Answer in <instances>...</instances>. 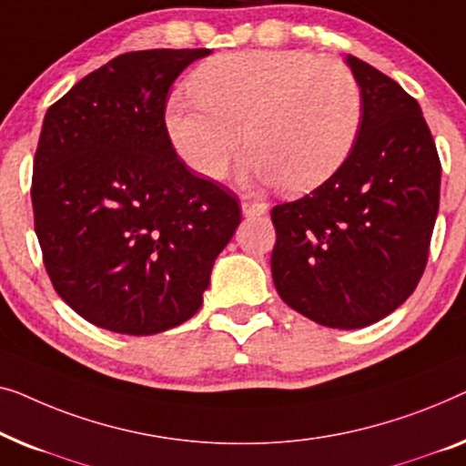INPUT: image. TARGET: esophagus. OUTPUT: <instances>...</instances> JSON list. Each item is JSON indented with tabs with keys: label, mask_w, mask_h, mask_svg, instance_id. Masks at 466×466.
Masks as SVG:
<instances>
[{
	"label": "esophagus",
	"mask_w": 466,
	"mask_h": 466,
	"mask_svg": "<svg viewBox=\"0 0 466 466\" xmlns=\"http://www.w3.org/2000/svg\"><path fill=\"white\" fill-rule=\"evenodd\" d=\"M268 211L266 202H255V200H242V215L245 218H258Z\"/></svg>",
	"instance_id": "esophagus-1"
}]
</instances>
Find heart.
Masks as SVG:
<instances>
[{
	"label": "heart",
	"instance_id": "heart-1",
	"mask_svg": "<svg viewBox=\"0 0 466 466\" xmlns=\"http://www.w3.org/2000/svg\"><path fill=\"white\" fill-rule=\"evenodd\" d=\"M192 90L170 96L165 122L183 162L211 179L226 173L247 139V181L312 192L346 165L361 135L355 74L308 50L215 56L196 71Z\"/></svg>",
	"mask_w": 466,
	"mask_h": 466
}]
</instances>
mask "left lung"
<instances>
[{"label": "left lung", "instance_id": "8db88e82", "mask_svg": "<svg viewBox=\"0 0 466 466\" xmlns=\"http://www.w3.org/2000/svg\"><path fill=\"white\" fill-rule=\"evenodd\" d=\"M363 127L346 165L272 208V279L287 306L333 329H361L414 293L429 259L441 162L422 109L395 80L346 56Z\"/></svg>", "mask_w": 466, "mask_h": 466}]
</instances>
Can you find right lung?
Returning <instances> with one entry per match:
<instances>
[{
  "label": "right lung",
  "instance_id": "1",
  "mask_svg": "<svg viewBox=\"0 0 466 466\" xmlns=\"http://www.w3.org/2000/svg\"><path fill=\"white\" fill-rule=\"evenodd\" d=\"M207 55L127 52L44 116L31 181L44 266L103 329L152 336L194 317L240 224L236 196L177 158L165 122L168 88Z\"/></svg>",
  "mask_w": 466,
  "mask_h": 466
}]
</instances>
